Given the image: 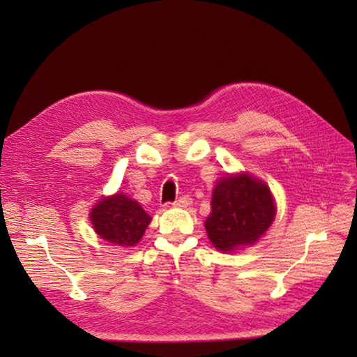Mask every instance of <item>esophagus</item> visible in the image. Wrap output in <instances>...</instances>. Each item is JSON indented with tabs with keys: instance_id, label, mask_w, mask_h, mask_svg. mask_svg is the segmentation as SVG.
<instances>
[{
	"instance_id": "1",
	"label": "esophagus",
	"mask_w": 357,
	"mask_h": 357,
	"mask_svg": "<svg viewBox=\"0 0 357 357\" xmlns=\"http://www.w3.org/2000/svg\"><path fill=\"white\" fill-rule=\"evenodd\" d=\"M192 204V198L188 195H183L173 202V207H188Z\"/></svg>"
}]
</instances>
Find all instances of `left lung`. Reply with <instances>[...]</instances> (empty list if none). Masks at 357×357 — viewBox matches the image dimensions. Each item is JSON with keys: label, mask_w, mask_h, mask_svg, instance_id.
<instances>
[{"label": "left lung", "mask_w": 357, "mask_h": 357, "mask_svg": "<svg viewBox=\"0 0 357 357\" xmlns=\"http://www.w3.org/2000/svg\"><path fill=\"white\" fill-rule=\"evenodd\" d=\"M275 219V202L268 187L248 174L219 181L206 221L208 238L221 252L250 245L267 231Z\"/></svg>", "instance_id": "8db88e82"}]
</instances>
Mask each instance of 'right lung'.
<instances>
[{"mask_svg": "<svg viewBox=\"0 0 357 357\" xmlns=\"http://www.w3.org/2000/svg\"><path fill=\"white\" fill-rule=\"evenodd\" d=\"M90 221L102 239L115 245L133 247L142 238L151 218L138 202L118 193L98 204L90 211Z\"/></svg>", "mask_w": 357, "mask_h": 357, "instance_id": "add662e5", "label": "right lung"}]
</instances>
